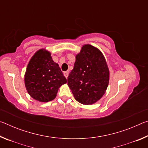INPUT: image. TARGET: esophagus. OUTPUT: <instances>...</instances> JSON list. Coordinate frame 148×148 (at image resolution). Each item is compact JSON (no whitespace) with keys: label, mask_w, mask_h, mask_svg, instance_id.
Returning <instances> with one entry per match:
<instances>
[{"label":"esophagus","mask_w":148,"mask_h":148,"mask_svg":"<svg viewBox=\"0 0 148 148\" xmlns=\"http://www.w3.org/2000/svg\"><path fill=\"white\" fill-rule=\"evenodd\" d=\"M69 71L64 72V76H65V77H66V78H67V77H68V76H69Z\"/></svg>","instance_id":"34e87169"}]
</instances>
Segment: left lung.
Returning <instances> with one entry per match:
<instances>
[{
    "mask_svg": "<svg viewBox=\"0 0 148 148\" xmlns=\"http://www.w3.org/2000/svg\"><path fill=\"white\" fill-rule=\"evenodd\" d=\"M109 76L107 63L101 51L86 44L76 57L67 84L77 102L85 105L92 104L106 92Z\"/></svg>",
    "mask_w": 148,
    "mask_h": 148,
    "instance_id": "obj_1",
    "label": "left lung"
}]
</instances>
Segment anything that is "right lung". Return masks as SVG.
<instances>
[{
  "label": "right lung",
  "mask_w": 148,
  "mask_h": 148,
  "mask_svg": "<svg viewBox=\"0 0 148 148\" xmlns=\"http://www.w3.org/2000/svg\"><path fill=\"white\" fill-rule=\"evenodd\" d=\"M66 82L49 51L40 49L30 60L25 75V84L29 94L36 101L46 102L53 100L59 87Z\"/></svg>",
  "instance_id": "1"
}]
</instances>
